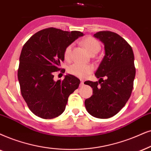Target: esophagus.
Instances as JSON below:
<instances>
[{"label": "esophagus", "instance_id": "1", "mask_svg": "<svg viewBox=\"0 0 151 151\" xmlns=\"http://www.w3.org/2000/svg\"><path fill=\"white\" fill-rule=\"evenodd\" d=\"M83 85H84V83H83V80L81 79V83H80L79 86H80V87H82Z\"/></svg>", "mask_w": 151, "mask_h": 151}]
</instances>
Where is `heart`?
I'll return each mask as SVG.
<instances>
[{"mask_svg": "<svg viewBox=\"0 0 151 151\" xmlns=\"http://www.w3.org/2000/svg\"><path fill=\"white\" fill-rule=\"evenodd\" d=\"M82 45L85 47L91 55L96 54L100 50L101 46L99 42L95 40V38L91 36H88L84 39L82 40ZM71 45H68L65 49L64 51V58L65 60L70 59V53L72 50ZM93 71V68L90 65H83L80 63H74L71 65L68 68V72L75 77L79 78H84L87 77L89 74Z\"/></svg>", "mask_w": 151, "mask_h": 151, "instance_id": "obj_1", "label": "heart"}]
</instances>
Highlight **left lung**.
Masks as SVG:
<instances>
[{
  "instance_id": "8db88e82",
  "label": "left lung",
  "mask_w": 151,
  "mask_h": 151,
  "mask_svg": "<svg viewBox=\"0 0 151 151\" xmlns=\"http://www.w3.org/2000/svg\"><path fill=\"white\" fill-rule=\"evenodd\" d=\"M94 37L104 44L105 54L95 74L99 81L86 82L93 95L85 100V106L91 116L109 118L121 110L131 95L136 74L134 53L117 33L100 31Z\"/></svg>"
}]
</instances>
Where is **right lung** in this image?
I'll list each match as a JSON object with an SVG mask.
<instances>
[{"instance_id":"add662e5","label":"right lung","mask_w":151,"mask_h":151,"mask_svg":"<svg viewBox=\"0 0 151 151\" xmlns=\"http://www.w3.org/2000/svg\"><path fill=\"white\" fill-rule=\"evenodd\" d=\"M83 35L79 31L49 28L34 34L24 45L18 80L22 97L35 115L51 119L65 111L68 97L78 88L80 80L67 74L63 81H56L53 72L60 70L66 47Z\"/></svg>"}]
</instances>
